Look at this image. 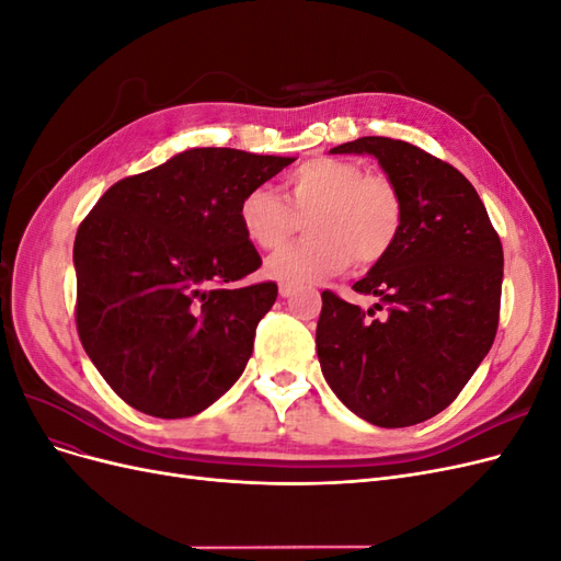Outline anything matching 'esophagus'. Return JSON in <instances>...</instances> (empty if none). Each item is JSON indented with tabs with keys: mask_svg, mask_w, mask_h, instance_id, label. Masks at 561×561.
I'll use <instances>...</instances> for the list:
<instances>
[{
	"mask_svg": "<svg viewBox=\"0 0 561 561\" xmlns=\"http://www.w3.org/2000/svg\"><path fill=\"white\" fill-rule=\"evenodd\" d=\"M278 293H280V297H290L295 293V285L293 283H280Z\"/></svg>",
	"mask_w": 561,
	"mask_h": 561,
	"instance_id": "obj_1",
	"label": "esophagus"
}]
</instances>
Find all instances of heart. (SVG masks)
<instances>
[{"mask_svg":"<svg viewBox=\"0 0 561 561\" xmlns=\"http://www.w3.org/2000/svg\"><path fill=\"white\" fill-rule=\"evenodd\" d=\"M280 198L271 186H252L241 198L239 219L248 239L262 248L283 245L301 219L309 239L285 245L266 262V274L293 285L316 283L353 262L367 268L396 245L404 201L383 173H365L355 161L316 157L283 178Z\"/></svg>","mask_w":561,"mask_h":561,"instance_id":"obj_1","label":"heart"}]
</instances>
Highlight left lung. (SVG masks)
Listing matches in <instances>:
<instances>
[{
    "instance_id": "8db88e82",
    "label": "left lung",
    "mask_w": 561,
    "mask_h": 561,
    "mask_svg": "<svg viewBox=\"0 0 561 561\" xmlns=\"http://www.w3.org/2000/svg\"><path fill=\"white\" fill-rule=\"evenodd\" d=\"M332 154H371L398 184L404 219L396 245L355 293L371 309L322 293L316 348L351 412L404 428L449 407L499 330L503 245L474 186L416 145L358 138Z\"/></svg>"
}]
</instances>
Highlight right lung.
Masks as SVG:
<instances>
[{
  "label": "right lung",
  "mask_w": 561,
  "mask_h": 561,
  "mask_svg": "<svg viewBox=\"0 0 561 561\" xmlns=\"http://www.w3.org/2000/svg\"><path fill=\"white\" fill-rule=\"evenodd\" d=\"M295 159L186 149L112 184L75 239L77 332L114 393L184 419L243 375L278 285H239L262 266L239 206Z\"/></svg>",
  "instance_id": "add662e5"
}]
</instances>
